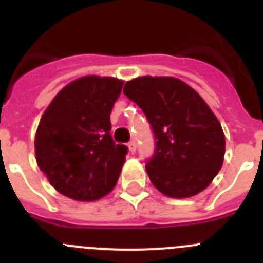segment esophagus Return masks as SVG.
I'll use <instances>...</instances> for the list:
<instances>
[{"instance_id": "1", "label": "esophagus", "mask_w": 263, "mask_h": 263, "mask_svg": "<svg viewBox=\"0 0 263 263\" xmlns=\"http://www.w3.org/2000/svg\"><path fill=\"white\" fill-rule=\"evenodd\" d=\"M127 146H129L130 153H136V150H137V142H136V139H133V141H130V142L127 143Z\"/></svg>"}]
</instances>
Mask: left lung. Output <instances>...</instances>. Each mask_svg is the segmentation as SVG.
<instances>
[{
    "label": "left lung",
    "instance_id": "obj_1",
    "mask_svg": "<svg viewBox=\"0 0 263 263\" xmlns=\"http://www.w3.org/2000/svg\"><path fill=\"white\" fill-rule=\"evenodd\" d=\"M124 93L142 109L155 138L146 171L155 188L182 199L203 191L221 168L225 137L210 106L175 78L142 76Z\"/></svg>",
    "mask_w": 263,
    "mask_h": 263
}]
</instances>
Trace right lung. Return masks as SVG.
<instances>
[{
    "label": "right lung",
    "mask_w": 263,
    "mask_h": 263,
    "mask_svg": "<svg viewBox=\"0 0 263 263\" xmlns=\"http://www.w3.org/2000/svg\"><path fill=\"white\" fill-rule=\"evenodd\" d=\"M122 85L115 78H80L63 88L42 116L36 163L64 196L93 201L115 188L127 154L110 136V111Z\"/></svg>",
    "instance_id": "1"
}]
</instances>
